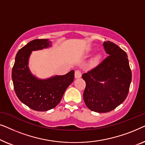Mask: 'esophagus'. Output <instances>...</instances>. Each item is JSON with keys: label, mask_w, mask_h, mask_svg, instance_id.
I'll list each match as a JSON object with an SVG mask.
<instances>
[{"label": "esophagus", "mask_w": 145, "mask_h": 145, "mask_svg": "<svg viewBox=\"0 0 145 145\" xmlns=\"http://www.w3.org/2000/svg\"><path fill=\"white\" fill-rule=\"evenodd\" d=\"M82 76V73H81L80 71H76L74 72V77L75 78H80Z\"/></svg>", "instance_id": "1"}]
</instances>
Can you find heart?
<instances>
[{"mask_svg": "<svg viewBox=\"0 0 145 145\" xmlns=\"http://www.w3.org/2000/svg\"><path fill=\"white\" fill-rule=\"evenodd\" d=\"M101 59H102V55H101L100 54L96 55L90 61V62H89V66H90V67H96V65H98L99 64Z\"/></svg>", "mask_w": 145, "mask_h": 145, "instance_id": "obj_1", "label": "heart"}]
</instances>
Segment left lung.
I'll list each match as a JSON object with an SVG mask.
<instances>
[{"mask_svg": "<svg viewBox=\"0 0 145 145\" xmlns=\"http://www.w3.org/2000/svg\"><path fill=\"white\" fill-rule=\"evenodd\" d=\"M103 45L109 56L82 76L86 82L83 94L85 104L98 113L109 112L122 104L132 78L127 53L110 41H104Z\"/></svg>", "mask_w": 145, "mask_h": 145, "instance_id": "1", "label": "left lung"}]
</instances>
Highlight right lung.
<instances>
[{
	"label": "right lung",
	"instance_id": "1",
	"mask_svg": "<svg viewBox=\"0 0 145 145\" xmlns=\"http://www.w3.org/2000/svg\"><path fill=\"white\" fill-rule=\"evenodd\" d=\"M51 45L48 39H34L27 43L18 51L12 71L14 88L18 98L29 108L39 112L57 106L74 78V71L46 79L38 78L31 72L28 62L31 52Z\"/></svg>",
	"mask_w": 145,
	"mask_h": 145
}]
</instances>
